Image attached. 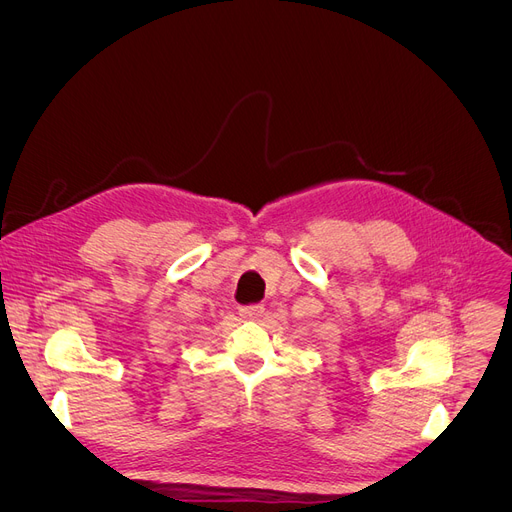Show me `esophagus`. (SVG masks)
I'll return each instance as SVG.
<instances>
[{"instance_id":"obj_1","label":"esophagus","mask_w":512,"mask_h":512,"mask_svg":"<svg viewBox=\"0 0 512 512\" xmlns=\"http://www.w3.org/2000/svg\"><path fill=\"white\" fill-rule=\"evenodd\" d=\"M264 314V306L262 304H248L239 308V316L246 320H258Z\"/></svg>"}]
</instances>
